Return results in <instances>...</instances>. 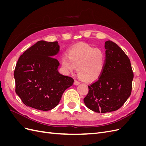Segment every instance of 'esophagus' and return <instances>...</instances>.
<instances>
[{"instance_id":"obj_1","label":"esophagus","mask_w":146,"mask_h":146,"mask_svg":"<svg viewBox=\"0 0 146 146\" xmlns=\"http://www.w3.org/2000/svg\"><path fill=\"white\" fill-rule=\"evenodd\" d=\"M80 82L77 81V80H75V81H74V84L75 85H79V84H80Z\"/></svg>"}]
</instances>
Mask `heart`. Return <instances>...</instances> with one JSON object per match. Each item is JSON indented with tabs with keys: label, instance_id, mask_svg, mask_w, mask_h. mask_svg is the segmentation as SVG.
<instances>
[{
	"label": "heart",
	"instance_id": "obj_1",
	"mask_svg": "<svg viewBox=\"0 0 146 146\" xmlns=\"http://www.w3.org/2000/svg\"><path fill=\"white\" fill-rule=\"evenodd\" d=\"M104 52L87 44H80L72 48L68 56L64 55L61 63L67 72H72L77 68L78 77L86 82L96 81L100 77L105 64Z\"/></svg>",
	"mask_w": 146,
	"mask_h": 146
}]
</instances>
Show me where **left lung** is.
<instances>
[{
  "label": "left lung",
  "mask_w": 146,
  "mask_h": 146,
  "mask_svg": "<svg viewBox=\"0 0 146 146\" xmlns=\"http://www.w3.org/2000/svg\"><path fill=\"white\" fill-rule=\"evenodd\" d=\"M105 60L100 77L88 85L83 99L86 107L97 113L116 111L124 104L132 89L133 72L130 59L116 43H105Z\"/></svg>",
  "instance_id": "8db88e82"
}]
</instances>
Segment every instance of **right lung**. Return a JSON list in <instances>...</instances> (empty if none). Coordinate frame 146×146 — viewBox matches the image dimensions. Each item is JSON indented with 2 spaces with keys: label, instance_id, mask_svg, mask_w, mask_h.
Instances as JSON below:
<instances>
[{
  "label": "right lung",
  "instance_id": "obj_1",
  "mask_svg": "<svg viewBox=\"0 0 146 146\" xmlns=\"http://www.w3.org/2000/svg\"><path fill=\"white\" fill-rule=\"evenodd\" d=\"M58 41H39L25 50L17 61L14 71L15 91L23 102L42 111H48L59 104L63 92L74 79L60 74Z\"/></svg>",
  "mask_w": 146,
  "mask_h": 146
}]
</instances>
